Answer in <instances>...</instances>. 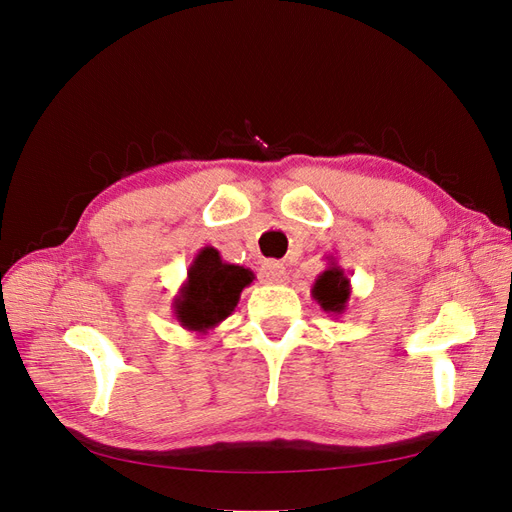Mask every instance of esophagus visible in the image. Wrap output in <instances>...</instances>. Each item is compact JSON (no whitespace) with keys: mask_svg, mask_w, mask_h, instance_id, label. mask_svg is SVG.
Listing matches in <instances>:
<instances>
[{"mask_svg":"<svg viewBox=\"0 0 512 512\" xmlns=\"http://www.w3.org/2000/svg\"><path fill=\"white\" fill-rule=\"evenodd\" d=\"M285 266L279 264V261H266V264H261V279L270 285H277L285 281Z\"/></svg>","mask_w":512,"mask_h":512,"instance_id":"esophagus-1","label":"esophagus"}]
</instances>
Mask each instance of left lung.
<instances>
[{"instance_id": "8db88e82", "label": "left lung", "mask_w": 512, "mask_h": 512, "mask_svg": "<svg viewBox=\"0 0 512 512\" xmlns=\"http://www.w3.org/2000/svg\"><path fill=\"white\" fill-rule=\"evenodd\" d=\"M350 290V279L344 274V268L337 264L335 257H329V266L318 274L316 283L311 287V296L326 313L342 316L348 307Z\"/></svg>"}]
</instances>
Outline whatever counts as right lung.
Listing matches in <instances>:
<instances>
[{
    "instance_id": "add662e5",
    "label": "right lung",
    "mask_w": 512,
    "mask_h": 512,
    "mask_svg": "<svg viewBox=\"0 0 512 512\" xmlns=\"http://www.w3.org/2000/svg\"><path fill=\"white\" fill-rule=\"evenodd\" d=\"M253 279L255 274L248 268L222 261L216 248H201L188 268V279L175 296L173 313L177 322L186 331L207 335L231 316L242 290Z\"/></svg>"
}]
</instances>
